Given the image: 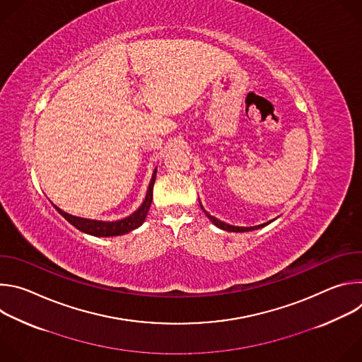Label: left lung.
<instances>
[{
  "label": "left lung",
  "mask_w": 362,
  "mask_h": 362,
  "mask_svg": "<svg viewBox=\"0 0 362 362\" xmlns=\"http://www.w3.org/2000/svg\"><path fill=\"white\" fill-rule=\"evenodd\" d=\"M200 208H202V211L204 212V215L211 219V222H212L215 226H218V228H221V229H223V230H228V232H249V230H255V229L264 228V226H267V225H269V223H271V222H267V223H262V225H257V226H249V228H243V226H232V225H229V223H225V222H222V221L216 219L215 216L209 215L208 212H206V211L203 209L202 203H200Z\"/></svg>",
  "instance_id": "obj_1"
}]
</instances>
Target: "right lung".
<instances>
[{"label":"right lung","instance_id":"1","mask_svg":"<svg viewBox=\"0 0 362 362\" xmlns=\"http://www.w3.org/2000/svg\"><path fill=\"white\" fill-rule=\"evenodd\" d=\"M156 172H158V168L154 169V172H153L151 180H150L148 187H147L146 199L143 200L140 208L134 214H132L130 216H127L124 219L115 221V222L93 221V219L77 218V216H73L70 214H66L64 211L57 208L56 204H54V208L69 223H71L74 228H77L78 230H81L84 233H88V235H93V236H98V238L120 236V235L129 233V232L134 230L136 228H139L144 222V219L147 216V212L150 209V204H151V200H153V186H154V180H156Z\"/></svg>","mask_w":362,"mask_h":362}]
</instances>
